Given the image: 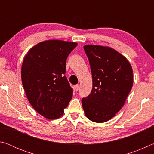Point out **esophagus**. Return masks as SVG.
<instances>
[{
    "label": "esophagus",
    "mask_w": 154,
    "mask_h": 154,
    "mask_svg": "<svg viewBox=\"0 0 154 154\" xmlns=\"http://www.w3.org/2000/svg\"><path fill=\"white\" fill-rule=\"evenodd\" d=\"M79 86H80V85H79V84H77L76 85H75V90H76L77 91L78 90H79Z\"/></svg>",
    "instance_id": "esophagus-1"
}]
</instances>
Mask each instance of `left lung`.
<instances>
[{
    "instance_id": "left-lung-1",
    "label": "left lung",
    "mask_w": 154,
    "mask_h": 154,
    "mask_svg": "<svg viewBox=\"0 0 154 154\" xmlns=\"http://www.w3.org/2000/svg\"><path fill=\"white\" fill-rule=\"evenodd\" d=\"M92 76L90 94L82 99L85 116L103 123L123 107L133 85V71L126 58L108 46H83Z\"/></svg>"
}]
</instances>
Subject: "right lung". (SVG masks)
<instances>
[{"label":"right lung","instance_id":"add662e5","mask_svg":"<svg viewBox=\"0 0 154 154\" xmlns=\"http://www.w3.org/2000/svg\"><path fill=\"white\" fill-rule=\"evenodd\" d=\"M77 43L47 40L31 48L23 60L21 77L28 101L48 119L64 114L72 96L66 77V61Z\"/></svg>","mask_w":154,"mask_h":154}]
</instances>
